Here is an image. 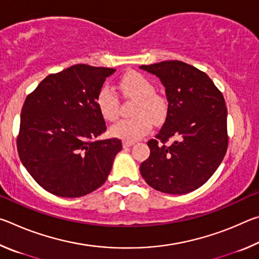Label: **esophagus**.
Returning a JSON list of instances; mask_svg holds the SVG:
<instances>
[{
    "mask_svg": "<svg viewBox=\"0 0 259 259\" xmlns=\"http://www.w3.org/2000/svg\"><path fill=\"white\" fill-rule=\"evenodd\" d=\"M134 144H135L134 140H123V142H122V145H123V147H130V146H133Z\"/></svg>",
    "mask_w": 259,
    "mask_h": 259,
    "instance_id": "esophagus-1",
    "label": "esophagus"
}]
</instances>
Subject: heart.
I'll use <instances>...</instances> for the list:
<instances>
[{
    "label": "heart",
    "mask_w": 259,
    "mask_h": 259,
    "mask_svg": "<svg viewBox=\"0 0 259 259\" xmlns=\"http://www.w3.org/2000/svg\"><path fill=\"white\" fill-rule=\"evenodd\" d=\"M119 90L128 99H134L133 117L114 123L109 133L124 140L139 139L153 126V120L161 121L166 114V102L163 96L154 93V84L150 78L137 72L125 74L119 81ZM96 104L105 120L114 121L119 116L120 100L111 87L104 85L98 91Z\"/></svg>",
    "instance_id": "obj_1"
}]
</instances>
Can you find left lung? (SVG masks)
I'll return each mask as SVG.
<instances>
[{
  "label": "left lung",
  "mask_w": 259,
  "mask_h": 259,
  "mask_svg": "<svg viewBox=\"0 0 259 259\" xmlns=\"http://www.w3.org/2000/svg\"><path fill=\"white\" fill-rule=\"evenodd\" d=\"M139 68L160 78L168 112L151 154L139 166L151 187L168 194H186L203 185L226 154L227 108L221 91L204 72L179 60ZM170 139L173 142L166 143Z\"/></svg>",
  "instance_id": "obj_1"
}]
</instances>
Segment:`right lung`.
Masks as SVG:
<instances>
[{
    "label": "right lung",
    "mask_w": 259,
    "mask_h": 259,
    "mask_svg": "<svg viewBox=\"0 0 259 259\" xmlns=\"http://www.w3.org/2000/svg\"><path fill=\"white\" fill-rule=\"evenodd\" d=\"M114 68L78 64L50 74L24 103L17 150L30 176L61 198L100 187L122 150L120 139L95 140L106 131L96 97Z\"/></svg>",
    "instance_id": "obj_1"
}]
</instances>
